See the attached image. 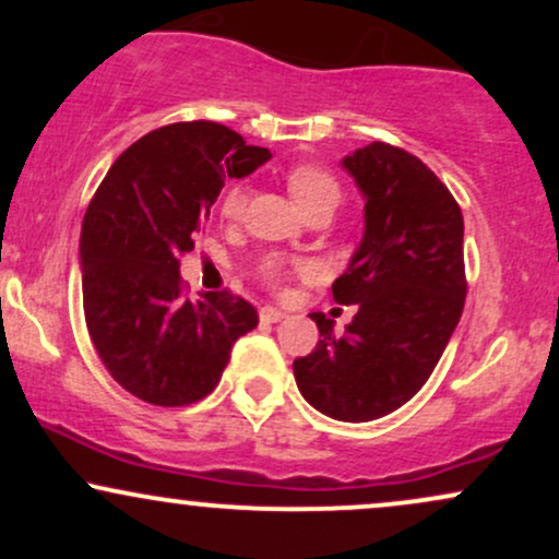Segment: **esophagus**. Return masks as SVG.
I'll use <instances>...</instances> for the list:
<instances>
[{
  "mask_svg": "<svg viewBox=\"0 0 559 559\" xmlns=\"http://www.w3.org/2000/svg\"><path fill=\"white\" fill-rule=\"evenodd\" d=\"M286 318V312L284 310H278V307H271V305H265L260 310V320L262 323H278V320H284Z\"/></svg>",
  "mask_w": 559,
  "mask_h": 559,
  "instance_id": "1",
  "label": "esophagus"
}]
</instances>
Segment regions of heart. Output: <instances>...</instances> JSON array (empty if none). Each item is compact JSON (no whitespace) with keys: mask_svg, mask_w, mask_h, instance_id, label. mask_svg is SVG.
I'll return each instance as SVG.
<instances>
[{"mask_svg":"<svg viewBox=\"0 0 559 559\" xmlns=\"http://www.w3.org/2000/svg\"><path fill=\"white\" fill-rule=\"evenodd\" d=\"M288 191L297 199L301 210L310 207L316 202H338V183L329 170L318 168V165H299L288 173ZM243 210V191L230 189L223 199V215L239 217Z\"/></svg>","mask_w":559,"mask_h":559,"instance_id":"1","label":"heart"}]
</instances>
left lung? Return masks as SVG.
I'll return each mask as SVG.
<instances>
[{
  "label": "left lung",
  "mask_w": 559,
  "mask_h": 559,
  "mask_svg": "<svg viewBox=\"0 0 559 559\" xmlns=\"http://www.w3.org/2000/svg\"><path fill=\"white\" fill-rule=\"evenodd\" d=\"M362 194V239L333 281L338 305H357L342 336L312 312L320 342L294 360L307 402L333 420L365 423L418 394L465 305L463 213L431 168L373 141L342 159Z\"/></svg>",
  "instance_id": "left-lung-1"
}]
</instances>
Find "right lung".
Segmentation results:
<instances>
[{
  "mask_svg": "<svg viewBox=\"0 0 559 559\" xmlns=\"http://www.w3.org/2000/svg\"><path fill=\"white\" fill-rule=\"evenodd\" d=\"M271 159L213 123H173L112 163L81 228L83 316L96 355L126 391L159 407L199 402L217 386L236 338L258 325L241 297H183L181 254L210 217L223 181Z\"/></svg>",
  "mask_w": 559,
  "mask_h": 559,
  "instance_id": "obj_1",
  "label": "right lung"
}]
</instances>
